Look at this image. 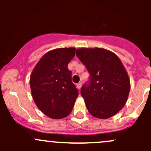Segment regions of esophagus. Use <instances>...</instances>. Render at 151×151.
I'll return each instance as SVG.
<instances>
[{
  "instance_id": "obj_1",
  "label": "esophagus",
  "mask_w": 151,
  "mask_h": 151,
  "mask_svg": "<svg viewBox=\"0 0 151 151\" xmlns=\"http://www.w3.org/2000/svg\"><path fill=\"white\" fill-rule=\"evenodd\" d=\"M77 88H78V89H80V88H81V87H82V83H79L77 85Z\"/></svg>"
}]
</instances>
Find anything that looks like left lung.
<instances>
[{
  "mask_svg": "<svg viewBox=\"0 0 151 151\" xmlns=\"http://www.w3.org/2000/svg\"><path fill=\"white\" fill-rule=\"evenodd\" d=\"M77 58L90 74L88 83L81 88L88 112L106 119L118 113L127 101L130 80L119 58L103 48H80Z\"/></svg>",
  "mask_w": 151,
  "mask_h": 151,
  "instance_id": "8db88e82",
  "label": "left lung"
}]
</instances>
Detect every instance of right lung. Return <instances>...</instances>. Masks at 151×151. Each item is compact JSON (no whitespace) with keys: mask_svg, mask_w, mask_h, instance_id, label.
<instances>
[{"mask_svg":"<svg viewBox=\"0 0 151 151\" xmlns=\"http://www.w3.org/2000/svg\"><path fill=\"white\" fill-rule=\"evenodd\" d=\"M76 48H58L42 56L30 77L35 104L45 115L61 119L71 113L78 91L71 81L68 64L75 55Z\"/></svg>","mask_w":151,"mask_h":151,"instance_id":"add662e5","label":"right lung"}]
</instances>
